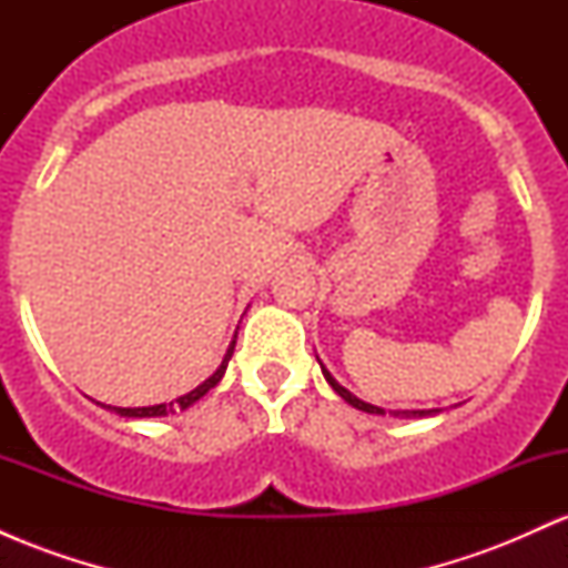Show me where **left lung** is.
<instances>
[{
  "label": "left lung",
  "mask_w": 568,
  "mask_h": 568,
  "mask_svg": "<svg viewBox=\"0 0 568 568\" xmlns=\"http://www.w3.org/2000/svg\"><path fill=\"white\" fill-rule=\"evenodd\" d=\"M321 363V361H317ZM321 368H323V376H325V382L331 384V387L336 389V395H342L344 400L349 403L352 408H357V410H366V414H384V408H379V406H371V403H366V400H361V397H355L349 393V389H344L342 384H338L334 376H331V371L323 366L321 363ZM389 414L393 416H400V419H416V416H433V414H438V408H429V410H389Z\"/></svg>",
  "instance_id": "obj_1"
}]
</instances>
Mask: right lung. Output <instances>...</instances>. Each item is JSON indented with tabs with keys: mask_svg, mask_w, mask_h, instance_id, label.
Listing matches in <instances>:
<instances>
[{
	"mask_svg": "<svg viewBox=\"0 0 568 568\" xmlns=\"http://www.w3.org/2000/svg\"><path fill=\"white\" fill-rule=\"evenodd\" d=\"M234 342H237V334H234L232 344H230V349H226L224 361H221V366H219L216 371H213V374L207 376V379L202 382L200 387H194L192 393H186V395L175 397L173 403H160V406H143V408H116V406H103V408L114 410V414H120V416H128V419H146V416H168V414H175V408L184 410V408H189V406H194V403H197L202 395L211 393V389L216 387V384L221 382V376H224V371H226V366H230V361H232Z\"/></svg>",
	"mask_w": 568,
	"mask_h": 568,
	"instance_id": "right-lung-1",
	"label": "right lung"
}]
</instances>
